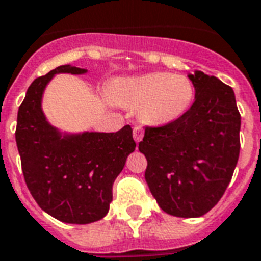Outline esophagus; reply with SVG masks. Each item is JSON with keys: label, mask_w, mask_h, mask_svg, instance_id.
<instances>
[{"label": "esophagus", "mask_w": 261, "mask_h": 261, "mask_svg": "<svg viewBox=\"0 0 261 261\" xmlns=\"http://www.w3.org/2000/svg\"><path fill=\"white\" fill-rule=\"evenodd\" d=\"M133 137H134L135 142H137V143L141 142V141H142V138H143V128H142V127L135 126L134 128H133Z\"/></svg>", "instance_id": "1"}]
</instances>
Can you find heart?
<instances>
[{"label":"heart","mask_w":261,"mask_h":261,"mask_svg":"<svg viewBox=\"0 0 261 261\" xmlns=\"http://www.w3.org/2000/svg\"><path fill=\"white\" fill-rule=\"evenodd\" d=\"M108 93L119 106L138 108L139 119L145 124L165 126L190 110L195 87L186 75L155 71L115 80Z\"/></svg>","instance_id":"heart-1"}]
</instances>
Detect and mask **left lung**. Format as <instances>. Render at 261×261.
I'll list each match as a JSON object with an SVG mask.
<instances>
[{"label":"left lung","instance_id":"8db88e82","mask_svg":"<svg viewBox=\"0 0 261 261\" xmlns=\"http://www.w3.org/2000/svg\"><path fill=\"white\" fill-rule=\"evenodd\" d=\"M195 101L177 120L146 127L139 151L159 206L180 218L202 217L219 202L240 155L241 116L234 92L214 75L188 74Z\"/></svg>","mask_w":261,"mask_h":261}]
</instances>
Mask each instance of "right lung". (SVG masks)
<instances>
[{"instance_id":"add662e5","label":"right lung","mask_w":261,"mask_h":261,"mask_svg":"<svg viewBox=\"0 0 261 261\" xmlns=\"http://www.w3.org/2000/svg\"><path fill=\"white\" fill-rule=\"evenodd\" d=\"M58 73L87 70L63 65L31 84L18 107L16 143L24 180L39 207L58 221L85 225L106 217L115 178L137 143L130 126L116 133L81 134H62L51 126L42 97Z\"/></svg>"}]
</instances>
